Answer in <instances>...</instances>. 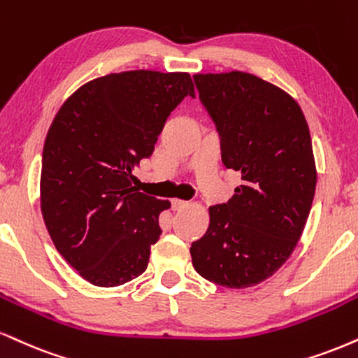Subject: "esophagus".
Listing matches in <instances>:
<instances>
[{
    "instance_id": "obj_1",
    "label": "esophagus",
    "mask_w": 358,
    "mask_h": 358,
    "mask_svg": "<svg viewBox=\"0 0 358 358\" xmlns=\"http://www.w3.org/2000/svg\"><path fill=\"white\" fill-rule=\"evenodd\" d=\"M188 205H190V203H188V201H185V200H173V210H176V212H180V210H185Z\"/></svg>"
}]
</instances>
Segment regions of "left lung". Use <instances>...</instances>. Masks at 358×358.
Listing matches in <instances>:
<instances>
[{"instance_id": "8db88e82", "label": "left lung", "mask_w": 358, "mask_h": 358, "mask_svg": "<svg viewBox=\"0 0 358 358\" xmlns=\"http://www.w3.org/2000/svg\"><path fill=\"white\" fill-rule=\"evenodd\" d=\"M193 78L217 124L223 165L242 175V185L208 208L192 264L222 287L258 285L290 258L312 208L317 168L307 120L290 94L250 73Z\"/></svg>"}]
</instances>
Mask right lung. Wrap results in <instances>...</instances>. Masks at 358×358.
<instances>
[{
  "label": "right lung",
  "mask_w": 358,
  "mask_h": 358,
  "mask_svg": "<svg viewBox=\"0 0 358 358\" xmlns=\"http://www.w3.org/2000/svg\"><path fill=\"white\" fill-rule=\"evenodd\" d=\"M185 96L188 73L133 70L80 86L63 103L43 148L41 213L56 250L85 280L118 287L148 266L170 201L140 193L131 173Z\"/></svg>",
  "instance_id": "1"
}]
</instances>
